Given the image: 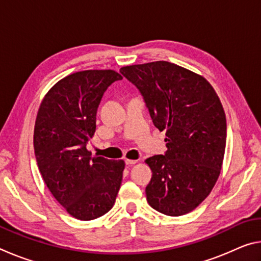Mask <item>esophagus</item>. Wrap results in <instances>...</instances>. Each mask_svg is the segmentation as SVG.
Here are the masks:
<instances>
[{"label":"esophagus","instance_id":"1","mask_svg":"<svg viewBox=\"0 0 261 261\" xmlns=\"http://www.w3.org/2000/svg\"><path fill=\"white\" fill-rule=\"evenodd\" d=\"M124 161L127 166H132V165H135V163H137V160H130V159H125Z\"/></svg>","mask_w":261,"mask_h":261}]
</instances>
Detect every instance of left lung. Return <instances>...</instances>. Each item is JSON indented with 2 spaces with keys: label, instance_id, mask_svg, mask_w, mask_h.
I'll use <instances>...</instances> for the list:
<instances>
[{
  "label": "left lung",
  "instance_id": "1",
  "mask_svg": "<svg viewBox=\"0 0 261 261\" xmlns=\"http://www.w3.org/2000/svg\"><path fill=\"white\" fill-rule=\"evenodd\" d=\"M120 72L140 92L153 124L166 130V153L146 160L148 204L169 216L187 214L211 193L222 166L227 122L219 96L204 77L170 62Z\"/></svg>",
  "mask_w": 261,
  "mask_h": 261
}]
</instances>
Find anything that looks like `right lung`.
<instances>
[{"label":"right lung","mask_w":261,"mask_h":261,"mask_svg":"<svg viewBox=\"0 0 261 261\" xmlns=\"http://www.w3.org/2000/svg\"><path fill=\"white\" fill-rule=\"evenodd\" d=\"M122 76L113 70L70 74L48 92L34 126V153L47 188L73 218L88 221L112 210L123 160L92 156L87 144L96 127L103 93Z\"/></svg>","instance_id":"add662e5"}]
</instances>
